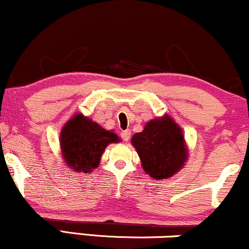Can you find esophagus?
Wrapping results in <instances>:
<instances>
[{
	"mask_svg": "<svg viewBox=\"0 0 249 249\" xmlns=\"http://www.w3.org/2000/svg\"><path fill=\"white\" fill-rule=\"evenodd\" d=\"M130 135H131V133H130V130H129V129H127V130L122 131V133H121V137H122V140H124V142H128V141L130 140Z\"/></svg>",
	"mask_w": 249,
	"mask_h": 249,
	"instance_id": "obj_1",
	"label": "esophagus"
}]
</instances>
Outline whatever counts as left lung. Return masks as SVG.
<instances>
[{
  "mask_svg": "<svg viewBox=\"0 0 249 249\" xmlns=\"http://www.w3.org/2000/svg\"><path fill=\"white\" fill-rule=\"evenodd\" d=\"M131 143L139 152L144 171L155 179L176 174L187 160L185 139L180 127L170 116L151 120Z\"/></svg>",
  "mask_w": 249,
  "mask_h": 249,
  "instance_id": "1",
  "label": "left lung"
}]
</instances>
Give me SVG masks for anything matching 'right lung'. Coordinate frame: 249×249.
I'll return each mask as SVG.
<instances>
[{
	"label": "right lung",
	"instance_id": "right-lung-1",
	"mask_svg": "<svg viewBox=\"0 0 249 249\" xmlns=\"http://www.w3.org/2000/svg\"><path fill=\"white\" fill-rule=\"evenodd\" d=\"M60 139L64 160L75 172L83 173L96 168L106 146L120 141L115 133L104 129L82 114L69 120Z\"/></svg>",
	"mask_w": 249,
	"mask_h": 249
}]
</instances>
